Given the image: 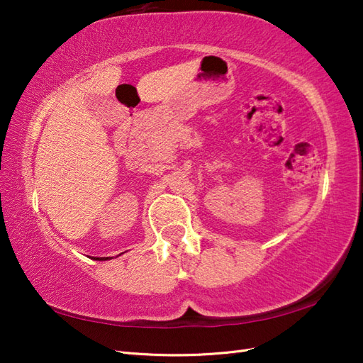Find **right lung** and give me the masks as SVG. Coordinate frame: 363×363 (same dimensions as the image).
Returning a JSON list of instances; mask_svg holds the SVG:
<instances>
[{
    "label": "right lung",
    "instance_id": "add662e5",
    "mask_svg": "<svg viewBox=\"0 0 363 363\" xmlns=\"http://www.w3.org/2000/svg\"><path fill=\"white\" fill-rule=\"evenodd\" d=\"M91 259H94V260H111L112 257H91Z\"/></svg>",
    "mask_w": 363,
    "mask_h": 363
}]
</instances>
